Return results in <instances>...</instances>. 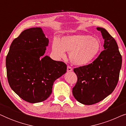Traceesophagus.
Returning <instances> with one entry per match:
<instances>
[{"label": "esophagus", "mask_w": 126, "mask_h": 126, "mask_svg": "<svg viewBox=\"0 0 126 126\" xmlns=\"http://www.w3.org/2000/svg\"><path fill=\"white\" fill-rule=\"evenodd\" d=\"M72 70H73V69H72L71 67L69 66H68V67H67V72H72Z\"/></svg>", "instance_id": "34e87169"}]
</instances>
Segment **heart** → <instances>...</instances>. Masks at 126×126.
<instances>
[{
    "label": "heart",
    "mask_w": 126,
    "mask_h": 126,
    "mask_svg": "<svg viewBox=\"0 0 126 126\" xmlns=\"http://www.w3.org/2000/svg\"><path fill=\"white\" fill-rule=\"evenodd\" d=\"M101 48L99 39L83 34L64 36L60 41L54 39L51 45L55 56L64 58L65 51H68L72 63L80 66H85L94 61L100 52Z\"/></svg>",
    "instance_id": "obj_1"
}]
</instances>
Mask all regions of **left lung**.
<instances>
[{"instance_id": "left-lung-1", "label": "left lung", "mask_w": 126, "mask_h": 126, "mask_svg": "<svg viewBox=\"0 0 126 126\" xmlns=\"http://www.w3.org/2000/svg\"><path fill=\"white\" fill-rule=\"evenodd\" d=\"M96 29L104 40V50L92 63L73 70L77 81L72 93L79 102L85 105L96 104L113 92L122 67V56L116 41L105 29Z\"/></svg>"}]
</instances>
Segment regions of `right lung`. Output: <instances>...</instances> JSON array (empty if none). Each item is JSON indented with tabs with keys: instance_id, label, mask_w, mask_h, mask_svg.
<instances>
[{
	"instance_id": "add662e5",
	"label": "right lung",
	"mask_w": 126,
	"mask_h": 126,
	"mask_svg": "<svg viewBox=\"0 0 126 126\" xmlns=\"http://www.w3.org/2000/svg\"><path fill=\"white\" fill-rule=\"evenodd\" d=\"M48 44L49 39L41 27L26 29L13 41L6 57L10 87L29 103L47 99L55 80L66 72L64 63L44 56Z\"/></svg>"
}]
</instances>
